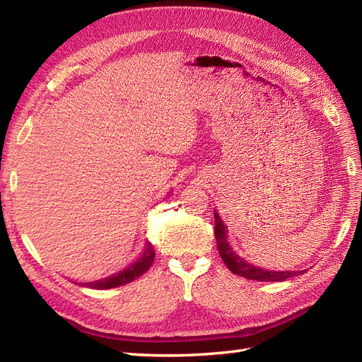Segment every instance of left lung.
Here are the masks:
<instances>
[{
  "label": "left lung",
  "mask_w": 362,
  "mask_h": 362,
  "mask_svg": "<svg viewBox=\"0 0 362 362\" xmlns=\"http://www.w3.org/2000/svg\"><path fill=\"white\" fill-rule=\"evenodd\" d=\"M214 236H216L218 243V250L221 253V258L224 261L226 266L232 271L233 274L244 276V279L255 280V281H284L291 279V276L302 274L294 272V271H266V269H261L258 266H253L247 263L244 258L236 255L233 249L228 245L227 240V227L224 222L219 218L218 213H214Z\"/></svg>",
  "instance_id": "left-lung-1"
}]
</instances>
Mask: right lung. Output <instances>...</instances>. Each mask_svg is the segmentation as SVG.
Here are the masks:
<instances>
[{
  "mask_svg": "<svg viewBox=\"0 0 362 362\" xmlns=\"http://www.w3.org/2000/svg\"><path fill=\"white\" fill-rule=\"evenodd\" d=\"M153 258H156V250H153L151 243H146V247L141 253V257L138 258L135 263L127 266L126 269H122V271L118 274L105 276V279L81 283V286H87L91 289H112V288L122 286V284H127L130 281L140 279V276L152 266Z\"/></svg>",
  "mask_w": 362,
  "mask_h": 362,
  "instance_id": "obj_1",
  "label": "right lung"
}]
</instances>
